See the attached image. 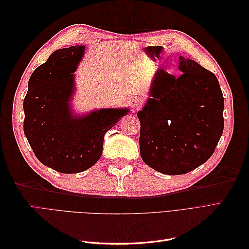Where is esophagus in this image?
Here are the masks:
<instances>
[{"instance_id": "esophagus-1", "label": "esophagus", "mask_w": 249, "mask_h": 249, "mask_svg": "<svg viewBox=\"0 0 249 249\" xmlns=\"http://www.w3.org/2000/svg\"><path fill=\"white\" fill-rule=\"evenodd\" d=\"M129 105L133 109H138L141 106V100L138 96H132L129 100Z\"/></svg>"}]
</instances>
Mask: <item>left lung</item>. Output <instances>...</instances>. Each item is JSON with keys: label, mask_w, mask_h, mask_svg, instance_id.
<instances>
[{"label": "left lung", "mask_w": 249, "mask_h": 249, "mask_svg": "<svg viewBox=\"0 0 249 249\" xmlns=\"http://www.w3.org/2000/svg\"><path fill=\"white\" fill-rule=\"evenodd\" d=\"M178 77L158 70L137 113L140 155L164 175H184L213 155L223 132L224 100L213 72L178 57Z\"/></svg>", "instance_id": "8db88e82"}]
</instances>
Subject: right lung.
<instances>
[{
    "mask_svg": "<svg viewBox=\"0 0 249 249\" xmlns=\"http://www.w3.org/2000/svg\"><path fill=\"white\" fill-rule=\"evenodd\" d=\"M85 46L55 51L33 71L24 100V132L43 165L62 173L82 172L99 161L104 137L129 109H100L73 115L74 71Z\"/></svg>",
    "mask_w": 249,
    "mask_h": 249,
    "instance_id": "add662e5",
    "label": "right lung"
}]
</instances>
